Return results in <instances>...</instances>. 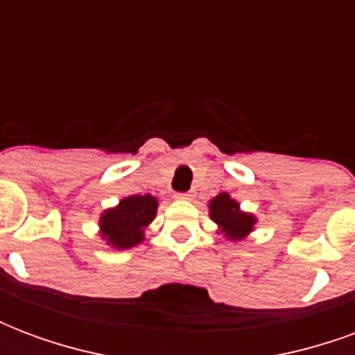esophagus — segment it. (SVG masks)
I'll use <instances>...</instances> for the list:
<instances>
[{"label": "esophagus", "instance_id": "34e87169", "mask_svg": "<svg viewBox=\"0 0 355 355\" xmlns=\"http://www.w3.org/2000/svg\"><path fill=\"white\" fill-rule=\"evenodd\" d=\"M175 198H177V200H192L193 196L190 192H177L175 193Z\"/></svg>", "mask_w": 355, "mask_h": 355}]
</instances>
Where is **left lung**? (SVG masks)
Wrapping results in <instances>:
<instances>
[{"label": "left lung", "mask_w": 355, "mask_h": 355, "mask_svg": "<svg viewBox=\"0 0 355 355\" xmlns=\"http://www.w3.org/2000/svg\"><path fill=\"white\" fill-rule=\"evenodd\" d=\"M209 209H211V218L216 224H220V228L226 232L228 238L241 239L253 228V216L241 213L238 203L230 200L228 193H218L215 200L211 201Z\"/></svg>", "instance_id": "left-lung-1"}]
</instances>
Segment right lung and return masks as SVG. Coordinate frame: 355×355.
I'll return each mask as SVG.
<instances>
[{"mask_svg":"<svg viewBox=\"0 0 355 355\" xmlns=\"http://www.w3.org/2000/svg\"><path fill=\"white\" fill-rule=\"evenodd\" d=\"M157 201L150 196H131L119 201L116 209L106 211L101 218L102 236L108 238L110 245L129 249L142 241V230L152 223Z\"/></svg>","mask_w":355,"mask_h":355,"instance_id":"add662e5","label":"right lung"}]
</instances>
